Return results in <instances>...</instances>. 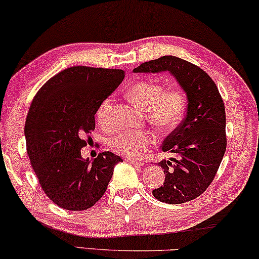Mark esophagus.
<instances>
[{"label":"esophagus","mask_w":259,"mask_h":259,"mask_svg":"<svg viewBox=\"0 0 259 259\" xmlns=\"http://www.w3.org/2000/svg\"><path fill=\"white\" fill-rule=\"evenodd\" d=\"M125 162H129L131 164H134V165H136V166L144 165V163L142 161H137V159H133V158H125Z\"/></svg>","instance_id":"obj_1"}]
</instances>
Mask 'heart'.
Masks as SVG:
<instances>
[{
  "mask_svg": "<svg viewBox=\"0 0 259 259\" xmlns=\"http://www.w3.org/2000/svg\"><path fill=\"white\" fill-rule=\"evenodd\" d=\"M126 96L146 112L147 120L161 130H170L181 121L186 111V97L181 91L171 88L164 91L161 83L155 80H143L134 83ZM112 98L107 97L98 106L96 116L102 126L111 125ZM154 143L153 136L144 131H124L110 140L113 152L130 158H138L150 148Z\"/></svg>",
  "mask_w": 259,
  "mask_h": 259,
  "instance_id": "obj_1",
  "label": "heart"
}]
</instances>
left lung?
<instances>
[{"instance_id": "8db88e82", "label": "left lung", "mask_w": 259, "mask_h": 259, "mask_svg": "<svg viewBox=\"0 0 259 259\" xmlns=\"http://www.w3.org/2000/svg\"><path fill=\"white\" fill-rule=\"evenodd\" d=\"M170 72L187 96V113L180 125L164 139L163 152L178 158L162 159L163 186L153 190L159 201L183 204L207 189L227 149L225 107L215 82L203 69L172 55L134 69L136 73Z\"/></svg>"}]
</instances>
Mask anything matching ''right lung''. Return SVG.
<instances>
[{"instance_id": "right-lung-1", "label": "right lung", "mask_w": 259, "mask_h": 259, "mask_svg": "<svg viewBox=\"0 0 259 259\" xmlns=\"http://www.w3.org/2000/svg\"><path fill=\"white\" fill-rule=\"evenodd\" d=\"M123 78L119 69L71 67L52 77L31 102L25 124L27 153L41 189L61 208H91L122 162L111 152L83 159L80 150L84 136L95 129L98 106Z\"/></svg>"}]
</instances>
